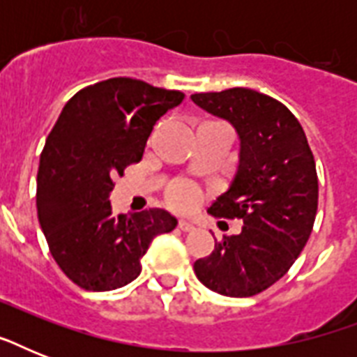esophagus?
I'll return each mask as SVG.
<instances>
[{"label":"esophagus","instance_id":"obj_1","mask_svg":"<svg viewBox=\"0 0 357 357\" xmlns=\"http://www.w3.org/2000/svg\"><path fill=\"white\" fill-rule=\"evenodd\" d=\"M178 228L181 229V231H192V229H195V224L189 222V220H179Z\"/></svg>","mask_w":357,"mask_h":357}]
</instances>
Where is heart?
Wrapping results in <instances>:
<instances>
[{"mask_svg": "<svg viewBox=\"0 0 357 357\" xmlns=\"http://www.w3.org/2000/svg\"><path fill=\"white\" fill-rule=\"evenodd\" d=\"M167 200L176 209H190L200 200V190L195 183H190L187 179H179V181L168 187Z\"/></svg>", "mask_w": 357, "mask_h": 357, "instance_id": "obj_1", "label": "heart"}]
</instances>
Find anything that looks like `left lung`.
Returning <instances> with one entry per match:
<instances>
[{
	"instance_id": "8db88e82",
	"label": "left lung",
	"mask_w": 357,
	"mask_h": 357,
	"mask_svg": "<svg viewBox=\"0 0 357 357\" xmlns=\"http://www.w3.org/2000/svg\"><path fill=\"white\" fill-rule=\"evenodd\" d=\"M190 100L237 133V172L209 213L243 220L241 234L215 243L195 272L215 293L254 296L285 276L310 238L319 202L315 159L298 120L274 98L235 86Z\"/></svg>"
}]
</instances>
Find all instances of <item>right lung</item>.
Listing matches in <instances>:
<instances>
[{"instance_id": "add662e5", "label": "right lung", "mask_w": 357, "mask_h": 357, "mask_svg": "<svg viewBox=\"0 0 357 357\" xmlns=\"http://www.w3.org/2000/svg\"><path fill=\"white\" fill-rule=\"evenodd\" d=\"M183 102L133 77L79 91L47 135L36 176V213L61 271L85 291H113L140 274L153 237L178 220L162 209L114 215L111 190L139 162L155 122Z\"/></svg>"}]
</instances>
